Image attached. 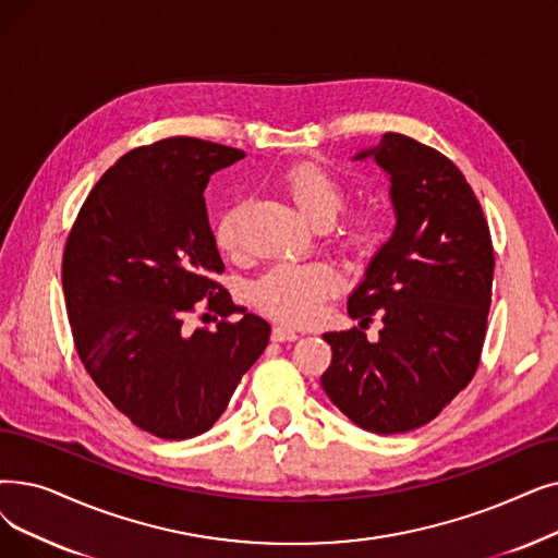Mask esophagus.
<instances>
[{"instance_id": "34e87169", "label": "esophagus", "mask_w": 558, "mask_h": 558, "mask_svg": "<svg viewBox=\"0 0 558 558\" xmlns=\"http://www.w3.org/2000/svg\"><path fill=\"white\" fill-rule=\"evenodd\" d=\"M271 339H274V342H294V339H299V335L292 328L276 326L274 332H271Z\"/></svg>"}]
</instances>
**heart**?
Masks as SVG:
<instances>
[{
    "mask_svg": "<svg viewBox=\"0 0 558 558\" xmlns=\"http://www.w3.org/2000/svg\"><path fill=\"white\" fill-rule=\"evenodd\" d=\"M278 186L305 219L317 226H330L344 209L347 193L339 180L314 161H294L278 175ZM241 207H226L214 226V241L221 253L236 255ZM337 241L347 251H365L374 241L376 223L367 209H351L339 216ZM337 292V274L328 264H280L266 271L251 289L253 303L266 317L287 326H305L319 317L322 305Z\"/></svg>",
    "mask_w": 558,
    "mask_h": 558,
    "instance_id": "b5f03b06",
    "label": "heart"
}]
</instances>
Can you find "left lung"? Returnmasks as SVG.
Wrapping results in <instances>:
<instances>
[{
	"label": "left lung",
	"mask_w": 558,
	"mask_h": 558,
	"mask_svg": "<svg viewBox=\"0 0 558 558\" xmlns=\"http://www.w3.org/2000/svg\"><path fill=\"white\" fill-rule=\"evenodd\" d=\"M392 182L397 228L349 299L353 319L378 312L376 342L326 332L322 385L360 428L392 435L428 424L474 378L488 330L495 248L460 168L430 145L387 132L372 150ZM360 324V326H362Z\"/></svg>",
	"instance_id": "obj_1"
}]
</instances>
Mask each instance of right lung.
Wrapping results in <instances>:
<instances>
[{"instance_id":"right-lung-1","label":"right lung","mask_w":558,"mask_h":558,"mask_svg":"<svg viewBox=\"0 0 558 558\" xmlns=\"http://www.w3.org/2000/svg\"><path fill=\"white\" fill-rule=\"evenodd\" d=\"M244 153L168 136L120 157L86 196L63 248L72 342L102 395L134 426L186 440L214 426L271 326L232 303L205 207L214 171ZM201 300L214 331L183 324ZM242 312L239 323L227 317Z\"/></svg>"}]
</instances>
